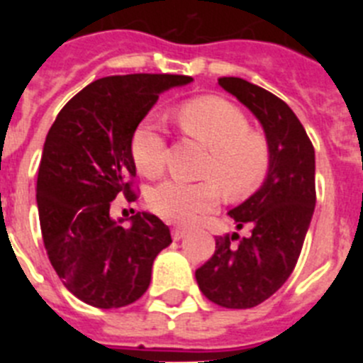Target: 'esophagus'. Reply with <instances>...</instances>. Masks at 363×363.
<instances>
[{"label": "esophagus", "instance_id": "1", "mask_svg": "<svg viewBox=\"0 0 363 363\" xmlns=\"http://www.w3.org/2000/svg\"><path fill=\"white\" fill-rule=\"evenodd\" d=\"M185 234H187V230L176 227V229H172V240H176V242H178V240L185 238Z\"/></svg>", "mask_w": 363, "mask_h": 363}]
</instances>
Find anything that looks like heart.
<instances>
[{
    "mask_svg": "<svg viewBox=\"0 0 363 363\" xmlns=\"http://www.w3.org/2000/svg\"><path fill=\"white\" fill-rule=\"evenodd\" d=\"M179 125L185 134L211 150L203 176L217 182L229 200L251 194L271 165V147L264 134L249 129V120L236 105L216 96L196 98L182 107ZM138 171L158 176L165 165V140L160 127L147 120L138 125L130 140ZM218 189L212 182L185 184L167 179L150 191L149 205L163 220L189 225L214 209Z\"/></svg>",
    "mask_w": 363,
    "mask_h": 363,
    "instance_id": "obj_1",
    "label": "heart"
}]
</instances>
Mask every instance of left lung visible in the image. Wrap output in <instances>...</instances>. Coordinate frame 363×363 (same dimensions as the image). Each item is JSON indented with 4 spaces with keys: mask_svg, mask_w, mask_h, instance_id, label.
<instances>
[{
    "mask_svg": "<svg viewBox=\"0 0 363 363\" xmlns=\"http://www.w3.org/2000/svg\"><path fill=\"white\" fill-rule=\"evenodd\" d=\"M221 89L264 127L271 165L252 196L229 211L238 233L216 236V251L196 271L205 298L227 309H251L291 277L316 205L314 149L303 125L280 98L242 78H220ZM239 243L233 245V240Z\"/></svg>",
    "mask_w": 363,
    "mask_h": 363,
    "instance_id": "8db88e82",
    "label": "left lung"
}]
</instances>
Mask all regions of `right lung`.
<instances>
[{
	"instance_id": "right-lung-1",
	"label": "right lung",
	"mask_w": 363,
	"mask_h": 363,
	"mask_svg": "<svg viewBox=\"0 0 363 363\" xmlns=\"http://www.w3.org/2000/svg\"><path fill=\"white\" fill-rule=\"evenodd\" d=\"M178 74H127L92 82L60 111L43 145L36 201L43 243L63 285L98 309L136 301L154 258L172 243L150 213L112 220L111 201L136 200L130 140L160 94L191 83Z\"/></svg>"
}]
</instances>
